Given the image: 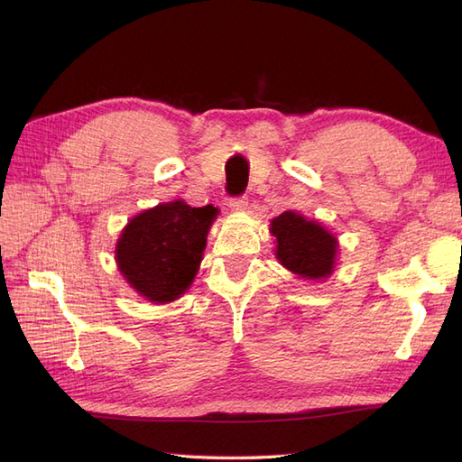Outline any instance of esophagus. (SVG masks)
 Returning <instances> with one entry per match:
<instances>
[{"label":"esophagus","instance_id":"1","mask_svg":"<svg viewBox=\"0 0 462 462\" xmlns=\"http://www.w3.org/2000/svg\"><path fill=\"white\" fill-rule=\"evenodd\" d=\"M229 208L233 209V212H236V214H243V212H246V209H248V200L245 197L231 199L229 200Z\"/></svg>","mask_w":462,"mask_h":462}]
</instances>
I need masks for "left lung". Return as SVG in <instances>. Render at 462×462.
Returning a JSON list of instances; mask_svg holds the SVG:
<instances>
[{
	"mask_svg": "<svg viewBox=\"0 0 462 462\" xmlns=\"http://www.w3.org/2000/svg\"><path fill=\"white\" fill-rule=\"evenodd\" d=\"M270 233L275 236L277 262L291 273L309 282H324L335 272L339 241L319 221L289 209L270 221Z\"/></svg>",
	"mask_w": 462,
	"mask_h": 462,
	"instance_id": "8db88e82",
	"label": "left lung"
}]
</instances>
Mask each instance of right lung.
Returning a JSON list of instances; mask_svg holds the SVG:
<instances>
[{
	"mask_svg": "<svg viewBox=\"0 0 462 462\" xmlns=\"http://www.w3.org/2000/svg\"><path fill=\"white\" fill-rule=\"evenodd\" d=\"M219 209L185 200L162 202L129 219L116 245L117 270L153 304L180 299L199 273L206 236Z\"/></svg>",
	"mask_w": 462,
	"mask_h": 462,
	"instance_id": "right-lung-1",
	"label": "right lung"
}]
</instances>
